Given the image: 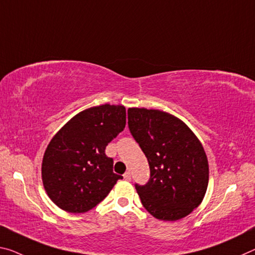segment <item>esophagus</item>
<instances>
[{
	"mask_svg": "<svg viewBox=\"0 0 255 255\" xmlns=\"http://www.w3.org/2000/svg\"><path fill=\"white\" fill-rule=\"evenodd\" d=\"M124 178L126 179V180H130L131 179V176H130V171H126L125 172V175H124Z\"/></svg>",
	"mask_w": 255,
	"mask_h": 255,
	"instance_id": "1",
	"label": "esophagus"
}]
</instances>
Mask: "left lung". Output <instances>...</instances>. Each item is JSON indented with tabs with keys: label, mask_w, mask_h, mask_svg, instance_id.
<instances>
[{
	"label": "left lung",
	"mask_w": 255,
	"mask_h": 255,
	"mask_svg": "<svg viewBox=\"0 0 255 255\" xmlns=\"http://www.w3.org/2000/svg\"><path fill=\"white\" fill-rule=\"evenodd\" d=\"M128 126L151 171L146 185H135L143 207L159 220L188 216L203 201L209 184L200 139L184 121L154 109L129 108Z\"/></svg>",
	"instance_id": "1"
}]
</instances>
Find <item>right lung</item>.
Returning <instances> with one entry per match:
<instances>
[{"label":"right lung","mask_w":255,"mask_h":255,"mask_svg":"<svg viewBox=\"0 0 255 255\" xmlns=\"http://www.w3.org/2000/svg\"><path fill=\"white\" fill-rule=\"evenodd\" d=\"M125 126V107L103 104L79 112L56 132L42 162L44 188L55 205L83 213L106 199L123 179L113 172L106 147Z\"/></svg>","instance_id":"1"}]
</instances>
